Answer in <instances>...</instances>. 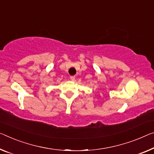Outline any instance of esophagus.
Here are the masks:
<instances>
[{
	"label": "esophagus",
	"instance_id": "obj_1",
	"mask_svg": "<svg viewBox=\"0 0 154 154\" xmlns=\"http://www.w3.org/2000/svg\"><path fill=\"white\" fill-rule=\"evenodd\" d=\"M75 77L74 76V75H72V76H71L70 77V79L72 80V81H74V80H75Z\"/></svg>",
	"mask_w": 154,
	"mask_h": 154
}]
</instances>
